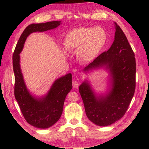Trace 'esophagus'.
<instances>
[{"label": "esophagus", "mask_w": 149, "mask_h": 149, "mask_svg": "<svg viewBox=\"0 0 149 149\" xmlns=\"http://www.w3.org/2000/svg\"><path fill=\"white\" fill-rule=\"evenodd\" d=\"M79 85V82L77 81H75L73 82V87H74V89H77Z\"/></svg>", "instance_id": "34e87169"}]
</instances>
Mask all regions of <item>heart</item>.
I'll return each mask as SVG.
<instances>
[{
    "mask_svg": "<svg viewBox=\"0 0 149 149\" xmlns=\"http://www.w3.org/2000/svg\"><path fill=\"white\" fill-rule=\"evenodd\" d=\"M107 35L101 27H79L72 30L64 39L67 51L77 50V56L83 62L93 61L107 42Z\"/></svg>",
    "mask_w": 149,
    "mask_h": 149,
    "instance_id": "b5f03b06",
    "label": "heart"
}]
</instances>
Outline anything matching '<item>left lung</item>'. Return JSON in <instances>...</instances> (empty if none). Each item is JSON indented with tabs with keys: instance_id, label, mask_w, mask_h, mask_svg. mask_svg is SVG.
Masks as SVG:
<instances>
[{
	"instance_id": "obj_1",
	"label": "left lung",
	"mask_w": 149,
	"mask_h": 149,
	"mask_svg": "<svg viewBox=\"0 0 149 149\" xmlns=\"http://www.w3.org/2000/svg\"><path fill=\"white\" fill-rule=\"evenodd\" d=\"M114 41L107 51L102 52L85 68L84 72L103 68L109 73L108 89L97 94L87 79L79 91L89 120L99 126H108L121 119L127 111L135 89V54L122 29L114 22Z\"/></svg>"
}]
</instances>
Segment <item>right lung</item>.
<instances>
[{"instance_id":"right-lung-1","label":"right lung","mask_w":149,"mask_h":149,"mask_svg":"<svg viewBox=\"0 0 149 149\" xmlns=\"http://www.w3.org/2000/svg\"><path fill=\"white\" fill-rule=\"evenodd\" d=\"M60 24V21H53L29 25L20 36L12 57L15 76V98L27 123L40 129L51 127L60 119L65 97L72 89V75L70 73L58 78L46 95L35 97L29 92L25 83L20 67L19 54L30 34L53 29Z\"/></svg>"}]
</instances>
